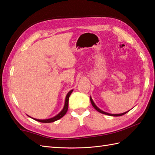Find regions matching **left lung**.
I'll list each match as a JSON object with an SVG mask.
<instances>
[{
	"instance_id": "8db88e82",
	"label": "left lung",
	"mask_w": 155,
	"mask_h": 155,
	"mask_svg": "<svg viewBox=\"0 0 155 155\" xmlns=\"http://www.w3.org/2000/svg\"><path fill=\"white\" fill-rule=\"evenodd\" d=\"M90 101H91V104H92V105H93V107H94V109H95L96 110H97V111H98V112H99V113H103V114H105V115H109V116H113V117H118V116H121V115H125V113H127V112H129V111H126V112H125V113H120V114H111V113H107V112H105V111H102L101 109H99V107H97V105H96L95 104V103L94 102V101H93V99H92V98H91V97L90 96Z\"/></svg>"
}]
</instances>
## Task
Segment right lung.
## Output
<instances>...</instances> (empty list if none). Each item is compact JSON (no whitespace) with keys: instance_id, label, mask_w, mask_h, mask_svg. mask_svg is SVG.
<instances>
[{"instance_id":"1","label":"right lung","mask_w":155,"mask_h":155,"mask_svg":"<svg viewBox=\"0 0 155 155\" xmlns=\"http://www.w3.org/2000/svg\"><path fill=\"white\" fill-rule=\"evenodd\" d=\"M73 91V89L72 90L69 91L67 95H66V99H65V104H64V106L62 109V110L58 113V115H56V116H54V117H51L50 119H35V118H33V117H31L29 115H28V117H30V118H32L34 120H36L37 121H39L41 123H52L57 121V120L61 119L62 117H64L65 115H66V113L68 111V102H69V97H70V96L71 95V94Z\"/></svg>"}]
</instances>
